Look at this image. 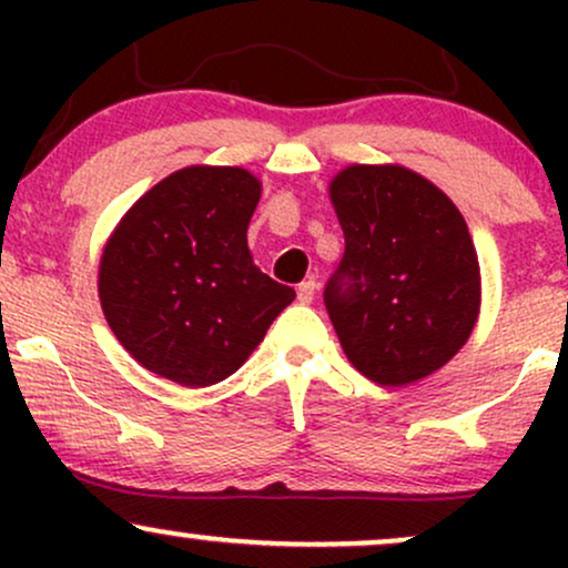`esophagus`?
Instances as JSON below:
<instances>
[{
    "mask_svg": "<svg viewBox=\"0 0 568 568\" xmlns=\"http://www.w3.org/2000/svg\"><path fill=\"white\" fill-rule=\"evenodd\" d=\"M315 291H317L315 280H304V283H298L296 298H298V302H302V304H312V298H315Z\"/></svg>",
    "mask_w": 568,
    "mask_h": 568,
    "instance_id": "obj_1",
    "label": "esophagus"
}]
</instances>
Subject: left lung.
Here are the masks:
<instances>
[{
  "label": "left lung",
  "instance_id": "8db88e82",
  "mask_svg": "<svg viewBox=\"0 0 568 568\" xmlns=\"http://www.w3.org/2000/svg\"><path fill=\"white\" fill-rule=\"evenodd\" d=\"M344 256L323 302L349 363L400 387L446 366L473 334L480 270L456 205L419 173L352 165L331 181Z\"/></svg>",
  "mask_w": 568,
  "mask_h": 568
}]
</instances>
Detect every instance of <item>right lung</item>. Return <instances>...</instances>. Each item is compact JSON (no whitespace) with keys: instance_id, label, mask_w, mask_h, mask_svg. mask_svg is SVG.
I'll return each mask as SVG.
<instances>
[{"instance_id":"obj_1","label":"right lung","mask_w":568,"mask_h":568,"mask_svg":"<svg viewBox=\"0 0 568 568\" xmlns=\"http://www.w3.org/2000/svg\"><path fill=\"white\" fill-rule=\"evenodd\" d=\"M262 184L243 168L194 165L149 189L98 272L103 315L143 368L211 387L258 347L296 291L253 264L247 224Z\"/></svg>"}]
</instances>
